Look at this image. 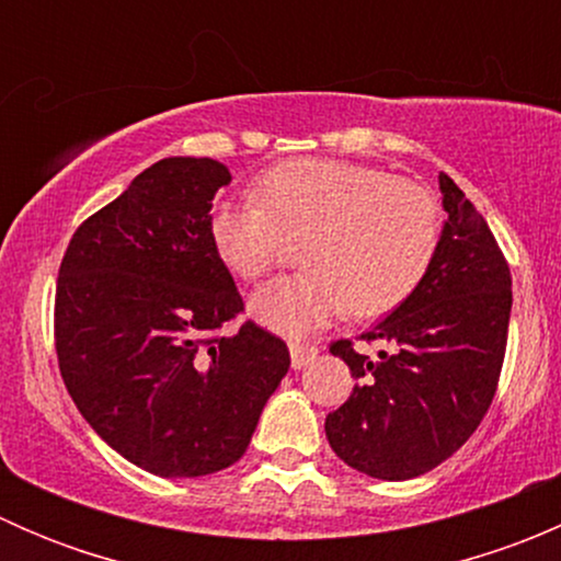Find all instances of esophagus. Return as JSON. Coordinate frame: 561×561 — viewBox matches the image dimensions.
Returning a JSON list of instances; mask_svg holds the SVG:
<instances>
[{
	"label": "esophagus",
	"mask_w": 561,
	"mask_h": 561,
	"mask_svg": "<svg viewBox=\"0 0 561 561\" xmlns=\"http://www.w3.org/2000/svg\"><path fill=\"white\" fill-rule=\"evenodd\" d=\"M317 358V344L309 342H290V360L293 369H304Z\"/></svg>",
	"instance_id": "obj_1"
}]
</instances>
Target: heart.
I'll return each instance as SVG.
<instances>
[{
  "label": "heart",
  "mask_w": 561,
  "mask_h": 561,
  "mask_svg": "<svg viewBox=\"0 0 561 561\" xmlns=\"http://www.w3.org/2000/svg\"><path fill=\"white\" fill-rule=\"evenodd\" d=\"M254 203H217L208 233L225 268L260 282L287 244L304 265L268 282L249 312L276 333L304 336L353 309L377 317L426 279L443 217L432 190L380 168L344 160H293L254 181Z\"/></svg>",
  "instance_id": "heart-1"
}]
</instances>
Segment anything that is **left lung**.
<instances>
[{
  "instance_id": "8db88e82",
  "label": "left lung",
  "mask_w": 561,
  "mask_h": 561,
  "mask_svg": "<svg viewBox=\"0 0 561 561\" xmlns=\"http://www.w3.org/2000/svg\"><path fill=\"white\" fill-rule=\"evenodd\" d=\"M439 190L448 219L426 279L360 336L380 353L331 344L358 382L328 412L325 437L344 463L380 480L417 478L454 456L489 412L505 360L511 265L448 173Z\"/></svg>"
}]
</instances>
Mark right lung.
<instances>
[{"instance_id":"1","label":"right lung","mask_w":561,"mask_h":561,"mask_svg":"<svg viewBox=\"0 0 561 561\" xmlns=\"http://www.w3.org/2000/svg\"><path fill=\"white\" fill-rule=\"evenodd\" d=\"M228 168L168 157L72 233L59 265L54 342L89 426L162 478H201L244 456L290 369L287 344L244 312L208 233Z\"/></svg>"}]
</instances>
